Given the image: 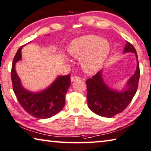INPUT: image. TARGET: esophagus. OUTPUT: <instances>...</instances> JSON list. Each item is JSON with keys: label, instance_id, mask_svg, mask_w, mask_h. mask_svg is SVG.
<instances>
[{"label": "esophagus", "instance_id": "34e87169", "mask_svg": "<svg viewBox=\"0 0 151 151\" xmlns=\"http://www.w3.org/2000/svg\"><path fill=\"white\" fill-rule=\"evenodd\" d=\"M81 78L78 77V76H72L71 77V82H75L76 81H78L80 80Z\"/></svg>", "mask_w": 151, "mask_h": 151}]
</instances>
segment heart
<instances>
[{
    "instance_id": "heart-1",
    "label": "heart",
    "mask_w": 151,
    "mask_h": 151,
    "mask_svg": "<svg viewBox=\"0 0 151 151\" xmlns=\"http://www.w3.org/2000/svg\"><path fill=\"white\" fill-rule=\"evenodd\" d=\"M109 51L108 41L94 35L76 38L68 47V53L73 58L82 59L81 66L88 73H94L101 68Z\"/></svg>"
}]
</instances>
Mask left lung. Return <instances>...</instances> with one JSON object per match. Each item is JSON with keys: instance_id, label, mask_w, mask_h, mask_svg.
<instances>
[{"instance_id": "8db88e82", "label": "left lung", "mask_w": 151, "mask_h": 151, "mask_svg": "<svg viewBox=\"0 0 151 151\" xmlns=\"http://www.w3.org/2000/svg\"><path fill=\"white\" fill-rule=\"evenodd\" d=\"M134 53L136 58V69L126 82L122 90H116L107 85L103 78V70L87 81V104L93 112L102 117L111 118L123 111L131 102L138 88L140 68L134 47L126 42L123 53Z\"/></svg>"}]
</instances>
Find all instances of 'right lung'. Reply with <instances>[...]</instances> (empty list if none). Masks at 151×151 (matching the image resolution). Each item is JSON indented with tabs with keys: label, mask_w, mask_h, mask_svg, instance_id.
I'll use <instances>...</instances> for the list:
<instances>
[{
	"label": "right lung",
	"mask_w": 151,
	"mask_h": 151,
	"mask_svg": "<svg viewBox=\"0 0 151 151\" xmlns=\"http://www.w3.org/2000/svg\"><path fill=\"white\" fill-rule=\"evenodd\" d=\"M20 47L13 61L11 79L14 93L23 108L33 117L40 119L49 118L63 109L65 95L70 86V75L58 76L51 85L40 91L33 92L24 88L17 73L15 65L22 58Z\"/></svg>",
	"instance_id": "right-lung-1"
}]
</instances>
